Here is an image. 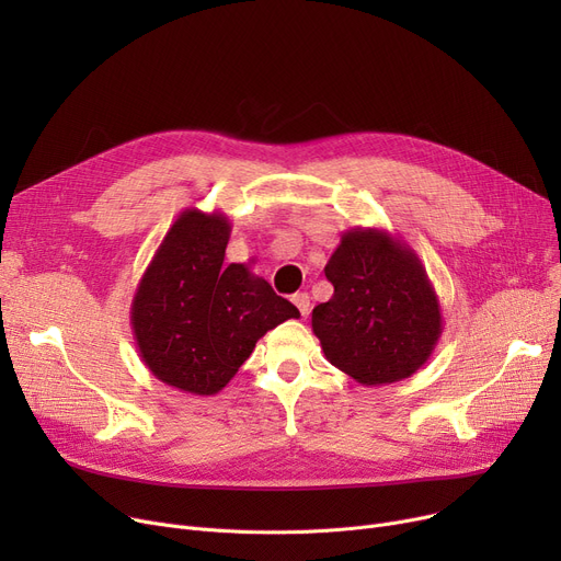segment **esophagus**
<instances>
[{"label":"esophagus","instance_id":"esophagus-1","mask_svg":"<svg viewBox=\"0 0 561 561\" xmlns=\"http://www.w3.org/2000/svg\"><path fill=\"white\" fill-rule=\"evenodd\" d=\"M290 300H293V305L298 307V311H300L302 316H307V313L311 311V300H309L307 293H296V296H293Z\"/></svg>","mask_w":561,"mask_h":561}]
</instances>
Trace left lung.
<instances>
[{"label":"left lung","mask_w":561,"mask_h":561,"mask_svg":"<svg viewBox=\"0 0 561 561\" xmlns=\"http://www.w3.org/2000/svg\"><path fill=\"white\" fill-rule=\"evenodd\" d=\"M325 277L334 296L313 309L311 330L332 366L364 387L423 368L444 316L423 261L400 236L377 227L343 231Z\"/></svg>","instance_id":"obj_1"}]
</instances>
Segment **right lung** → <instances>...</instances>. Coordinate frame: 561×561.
Returning a JSON list of instances; mask_svg holds the SVG:
<instances>
[{
  "label": "right lung",
  "mask_w": 561,
  "mask_h": 561,
  "mask_svg": "<svg viewBox=\"0 0 561 561\" xmlns=\"http://www.w3.org/2000/svg\"><path fill=\"white\" fill-rule=\"evenodd\" d=\"M231 222L184 209L147 265L131 300L138 355L163 385L216 396L256 341L300 311L248 263L225 265Z\"/></svg>",
  "instance_id": "add662e5"
}]
</instances>
